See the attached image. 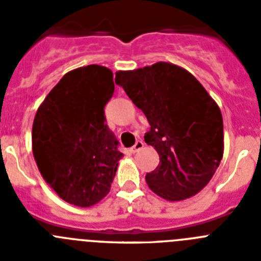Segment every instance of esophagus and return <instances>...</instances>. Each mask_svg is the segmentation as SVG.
<instances>
[{
    "instance_id": "esophagus-1",
    "label": "esophagus",
    "mask_w": 261,
    "mask_h": 261,
    "mask_svg": "<svg viewBox=\"0 0 261 261\" xmlns=\"http://www.w3.org/2000/svg\"><path fill=\"white\" fill-rule=\"evenodd\" d=\"M142 147H144V142H142L141 140H138V141H136V144L130 147V153H137V151L141 150Z\"/></svg>"
}]
</instances>
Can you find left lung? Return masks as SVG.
Wrapping results in <instances>:
<instances>
[{
    "instance_id": "left-lung-1",
    "label": "left lung",
    "mask_w": 261,
    "mask_h": 261,
    "mask_svg": "<svg viewBox=\"0 0 261 261\" xmlns=\"http://www.w3.org/2000/svg\"><path fill=\"white\" fill-rule=\"evenodd\" d=\"M115 82L150 124L145 142L154 146L159 165L146 174L149 188L168 201L199 193L223 155V121L217 103L190 71L170 62L120 70Z\"/></svg>"
}]
</instances>
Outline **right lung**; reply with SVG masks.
Here are the masks:
<instances>
[{"label": "right lung", "instance_id": "obj_1", "mask_svg": "<svg viewBox=\"0 0 261 261\" xmlns=\"http://www.w3.org/2000/svg\"><path fill=\"white\" fill-rule=\"evenodd\" d=\"M114 91L110 69L87 65L66 73L38 108L32 153L41 176L69 204L91 206L110 192L123 156L106 124Z\"/></svg>", "mask_w": 261, "mask_h": 261}]
</instances>
